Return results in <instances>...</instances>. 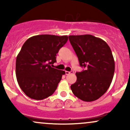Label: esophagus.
<instances>
[{
  "label": "esophagus",
  "mask_w": 130,
  "mask_h": 130,
  "mask_svg": "<svg viewBox=\"0 0 130 130\" xmlns=\"http://www.w3.org/2000/svg\"><path fill=\"white\" fill-rule=\"evenodd\" d=\"M73 71H65V74L66 75H68V74H73Z\"/></svg>",
  "instance_id": "1"
}]
</instances>
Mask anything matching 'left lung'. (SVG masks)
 Returning a JSON list of instances; mask_svg holds the SVG:
<instances>
[{
    "mask_svg": "<svg viewBox=\"0 0 130 130\" xmlns=\"http://www.w3.org/2000/svg\"><path fill=\"white\" fill-rule=\"evenodd\" d=\"M68 38L80 66L86 68L76 73L77 80L71 86V90L83 101L96 100L108 90L114 76L115 62L111 49L104 40L92 35Z\"/></svg>",
    "mask_w": 130,
    "mask_h": 130,
    "instance_id": "1",
    "label": "left lung"
}]
</instances>
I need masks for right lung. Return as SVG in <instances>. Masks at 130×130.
I'll use <instances>...</instances> for the list:
<instances>
[{
    "mask_svg": "<svg viewBox=\"0 0 130 130\" xmlns=\"http://www.w3.org/2000/svg\"><path fill=\"white\" fill-rule=\"evenodd\" d=\"M67 40V35H38L24 43L16 57V75L19 87L29 98L41 100L56 91L65 72L52 65Z\"/></svg>",
    "mask_w": 130,
    "mask_h": 130,
    "instance_id": "1",
    "label": "right lung"
}]
</instances>
